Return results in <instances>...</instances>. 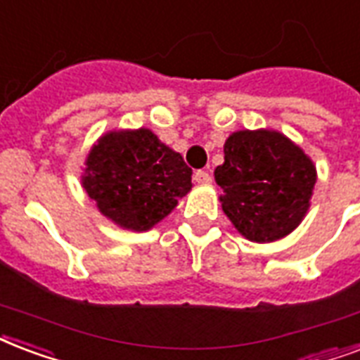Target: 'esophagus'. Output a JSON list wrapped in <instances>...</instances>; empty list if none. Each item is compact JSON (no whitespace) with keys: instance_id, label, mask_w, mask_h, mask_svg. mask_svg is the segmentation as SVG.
<instances>
[{"instance_id":"obj_1","label":"esophagus","mask_w":360,"mask_h":360,"mask_svg":"<svg viewBox=\"0 0 360 360\" xmlns=\"http://www.w3.org/2000/svg\"><path fill=\"white\" fill-rule=\"evenodd\" d=\"M194 181L200 183V185H210L211 174H207V172H204V169H198V172L194 174Z\"/></svg>"}]
</instances>
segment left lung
<instances>
[{
    "mask_svg": "<svg viewBox=\"0 0 360 360\" xmlns=\"http://www.w3.org/2000/svg\"><path fill=\"white\" fill-rule=\"evenodd\" d=\"M224 215L245 240L271 243L289 236L311 205L317 168L300 145L278 130H238L215 168Z\"/></svg>",
    "mask_w": 360,
    "mask_h": 360,
    "instance_id": "8db88e82",
    "label": "left lung"
}]
</instances>
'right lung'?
Listing matches in <instances>:
<instances>
[{
    "mask_svg": "<svg viewBox=\"0 0 360 360\" xmlns=\"http://www.w3.org/2000/svg\"><path fill=\"white\" fill-rule=\"evenodd\" d=\"M81 185L101 215L147 232L192 188V169L149 128L101 134L84 158Z\"/></svg>",
    "mask_w": 360,
    "mask_h": 360,
    "instance_id": "1",
    "label": "right lung"
}]
</instances>
